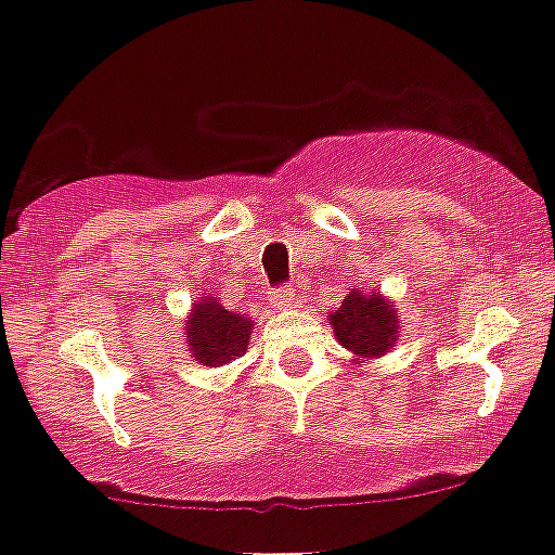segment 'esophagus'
<instances>
[{
    "mask_svg": "<svg viewBox=\"0 0 555 555\" xmlns=\"http://www.w3.org/2000/svg\"><path fill=\"white\" fill-rule=\"evenodd\" d=\"M268 304H271V309H279V311H287L295 306V289L293 287H276L271 295H268Z\"/></svg>",
    "mask_w": 555,
    "mask_h": 555,
    "instance_id": "esophagus-1",
    "label": "esophagus"
}]
</instances>
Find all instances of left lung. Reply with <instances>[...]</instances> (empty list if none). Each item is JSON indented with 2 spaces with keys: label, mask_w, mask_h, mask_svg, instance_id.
Listing matches in <instances>:
<instances>
[{
  "label": "left lung",
  "mask_w": 555,
  "mask_h": 555,
  "mask_svg": "<svg viewBox=\"0 0 555 555\" xmlns=\"http://www.w3.org/2000/svg\"><path fill=\"white\" fill-rule=\"evenodd\" d=\"M330 327L346 351L354 354V365L365 360H378L400 338V317L395 306L382 293H365L354 287L340 309L330 313Z\"/></svg>",
  "instance_id": "1"
}]
</instances>
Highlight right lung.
<instances>
[{"instance_id": "obj_1", "label": "right lung", "mask_w": 555, "mask_h": 555, "mask_svg": "<svg viewBox=\"0 0 555 555\" xmlns=\"http://www.w3.org/2000/svg\"><path fill=\"white\" fill-rule=\"evenodd\" d=\"M182 330L188 351L195 362L206 367H222L246 354L251 319L249 313L225 309L217 298L204 295L190 306Z\"/></svg>"}]
</instances>
